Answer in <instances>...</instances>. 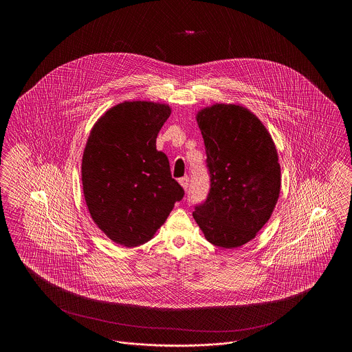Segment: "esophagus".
<instances>
[{"mask_svg":"<svg viewBox=\"0 0 352 352\" xmlns=\"http://www.w3.org/2000/svg\"><path fill=\"white\" fill-rule=\"evenodd\" d=\"M179 184L184 187V190H187V187H188V178H187V177L181 178V179H179Z\"/></svg>","mask_w":352,"mask_h":352,"instance_id":"obj_1","label":"esophagus"}]
</instances>
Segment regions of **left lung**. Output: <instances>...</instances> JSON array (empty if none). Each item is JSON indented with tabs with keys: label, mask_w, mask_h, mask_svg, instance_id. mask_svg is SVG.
I'll use <instances>...</instances> for the list:
<instances>
[{
	"label": "left lung",
	"mask_w": 352,
	"mask_h": 352,
	"mask_svg": "<svg viewBox=\"0 0 352 352\" xmlns=\"http://www.w3.org/2000/svg\"><path fill=\"white\" fill-rule=\"evenodd\" d=\"M211 188L192 217L204 237L239 248L265 226L281 190V168L272 135L260 118L237 104H214L197 113Z\"/></svg>",
	"instance_id": "8db88e82"
}]
</instances>
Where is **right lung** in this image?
I'll list each match as a JSON object with an SVG mask.
<instances>
[{"label":"right lung","mask_w":352,"mask_h":352,"mask_svg":"<svg viewBox=\"0 0 352 352\" xmlns=\"http://www.w3.org/2000/svg\"><path fill=\"white\" fill-rule=\"evenodd\" d=\"M170 113L168 104L124 101L95 122L87 140L84 199L95 224L120 245L149 241L184 198L166 154L155 148Z\"/></svg>","instance_id":"add662e5"}]
</instances>
